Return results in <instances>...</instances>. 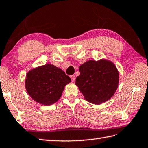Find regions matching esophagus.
Returning a JSON list of instances; mask_svg holds the SVG:
<instances>
[{"mask_svg":"<svg viewBox=\"0 0 148 148\" xmlns=\"http://www.w3.org/2000/svg\"><path fill=\"white\" fill-rule=\"evenodd\" d=\"M70 78H71V80L73 82H75V75H71L70 76Z\"/></svg>","mask_w":148,"mask_h":148,"instance_id":"obj_1","label":"esophagus"}]
</instances>
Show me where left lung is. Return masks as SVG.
<instances>
[{"label": "left lung", "mask_w": 148, "mask_h": 148, "mask_svg": "<svg viewBox=\"0 0 148 148\" xmlns=\"http://www.w3.org/2000/svg\"><path fill=\"white\" fill-rule=\"evenodd\" d=\"M76 84L85 99L94 104L107 101L119 85V74L113 63L107 60H89L79 67Z\"/></svg>", "instance_id": "left-lung-1"}]
</instances>
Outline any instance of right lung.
I'll list each match as a JSON object with an SVG mask.
<instances>
[{"label":"right lung","instance_id":"add662e5","mask_svg":"<svg viewBox=\"0 0 148 148\" xmlns=\"http://www.w3.org/2000/svg\"><path fill=\"white\" fill-rule=\"evenodd\" d=\"M70 82L71 79L64 71L48 64L27 73L26 88L27 93L36 102L49 106L60 99L64 86Z\"/></svg>","mask_w":148,"mask_h":148}]
</instances>
